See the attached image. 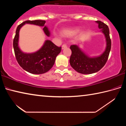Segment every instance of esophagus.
<instances>
[{"mask_svg": "<svg viewBox=\"0 0 126 126\" xmlns=\"http://www.w3.org/2000/svg\"><path fill=\"white\" fill-rule=\"evenodd\" d=\"M65 48H67V45H66V44H63L62 46V49H64Z\"/></svg>", "mask_w": 126, "mask_h": 126, "instance_id": "34e87169", "label": "esophagus"}]
</instances>
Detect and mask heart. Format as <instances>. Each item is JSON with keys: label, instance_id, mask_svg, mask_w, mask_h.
Instances as JSON below:
<instances>
[{"label": "heart", "instance_id": "b5f03b06", "mask_svg": "<svg viewBox=\"0 0 126 126\" xmlns=\"http://www.w3.org/2000/svg\"><path fill=\"white\" fill-rule=\"evenodd\" d=\"M78 31V29H75L73 30V31H65L64 32V34L65 35H67L69 33L76 32H77Z\"/></svg>", "mask_w": 126, "mask_h": 126}]
</instances>
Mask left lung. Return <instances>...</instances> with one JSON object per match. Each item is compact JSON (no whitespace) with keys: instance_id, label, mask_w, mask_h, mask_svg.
<instances>
[{"instance_id":"obj_1","label":"left lung","mask_w":126,"mask_h":126,"mask_svg":"<svg viewBox=\"0 0 126 126\" xmlns=\"http://www.w3.org/2000/svg\"><path fill=\"white\" fill-rule=\"evenodd\" d=\"M98 24L99 29L104 35L106 47L103 53L96 57H89L77 45H72L70 48L72 54L69 62L72 67L78 73L88 74L99 71L105 65L109 56L111 48V40L110 37V31L107 25L101 21H95Z\"/></svg>"}]
</instances>
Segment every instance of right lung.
<instances>
[{
    "label": "right lung",
    "instance_id": "obj_1",
    "mask_svg": "<svg viewBox=\"0 0 126 126\" xmlns=\"http://www.w3.org/2000/svg\"><path fill=\"white\" fill-rule=\"evenodd\" d=\"M45 20H27L17 27L13 40V48L16 61L25 71L34 74H43L49 71L55 63V58L60 53L61 47H58L49 40H46L43 45L37 52L24 53L19 47V37L21 28L25 24L43 27L46 35L50 37V33L48 27L45 26Z\"/></svg>",
    "mask_w": 126,
    "mask_h": 126
}]
</instances>
